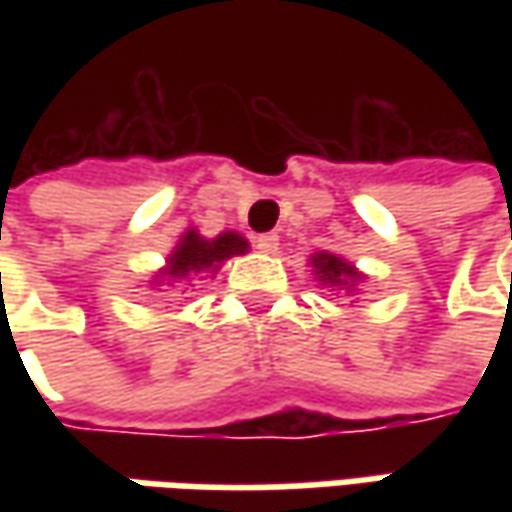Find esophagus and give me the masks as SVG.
<instances>
[{"label": "esophagus", "instance_id": "obj_1", "mask_svg": "<svg viewBox=\"0 0 512 512\" xmlns=\"http://www.w3.org/2000/svg\"><path fill=\"white\" fill-rule=\"evenodd\" d=\"M256 247L262 253H276L279 250V236L276 233H262V236H256Z\"/></svg>", "mask_w": 512, "mask_h": 512}]
</instances>
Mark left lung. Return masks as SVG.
<instances>
[{
	"mask_svg": "<svg viewBox=\"0 0 512 512\" xmlns=\"http://www.w3.org/2000/svg\"><path fill=\"white\" fill-rule=\"evenodd\" d=\"M310 267H313V276L319 285L330 287V290H342L344 296H359L362 293L359 287L367 282V276L353 262H347L336 253H327V250L313 253Z\"/></svg>",
	"mask_w": 512,
	"mask_h": 512,
	"instance_id": "obj_1",
	"label": "left lung"
}]
</instances>
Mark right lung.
Listing matches in <instances>:
<instances>
[{
  "instance_id": "add662e5",
  "label": "right lung",
  "mask_w": 512,
  "mask_h": 512,
  "mask_svg": "<svg viewBox=\"0 0 512 512\" xmlns=\"http://www.w3.org/2000/svg\"><path fill=\"white\" fill-rule=\"evenodd\" d=\"M247 250H250L247 239L236 230H225L213 239H205L196 227H190L168 253L165 267L156 270L150 285H153V290H162V287L182 285L193 276H210L213 279V273H219V267L225 265L227 259L245 256Z\"/></svg>"
}]
</instances>
